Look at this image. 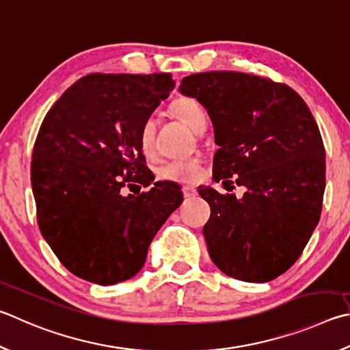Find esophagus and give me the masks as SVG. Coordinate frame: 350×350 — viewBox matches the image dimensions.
Segmentation results:
<instances>
[{
  "instance_id": "1",
  "label": "esophagus",
  "mask_w": 350,
  "mask_h": 350,
  "mask_svg": "<svg viewBox=\"0 0 350 350\" xmlns=\"http://www.w3.org/2000/svg\"><path fill=\"white\" fill-rule=\"evenodd\" d=\"M182 193H183V196L187 197V199H191V197L197 196V189L194 187H183Z\"/></svg>"
}]
</instances>
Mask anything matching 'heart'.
Masks as SVG:
<instances>
[{"label":"heart","mask_w":350,"mask_h":350,"mask_svg":"<svg viewBox=\"0 0 350 350\" xmlns=\"http://www.w3.org/2000/svg\"><path fill=\"white\" fill-rule=\"evenodd\" d=\"M173 111L182 122H185L193 131H197L202 125H206V111L199 100L194 98H179L174 100ZM139 147L144 153L153 150L154 142V120L145 119L139 130ZM202 174V162L199 157L176 159L162 163L157 168V177L162 180L189 183L196 182Z\"/></svg>","instance_id":"heart-1"}]
</instances>
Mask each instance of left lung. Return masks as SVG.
<instances>
[{
  "mask_svg": "<svg viewBox=\"0 0 350 350\" xmlns=\"http://www.w3.org/2000/svg\"><path fill=\"white\" fill-rule=\"evenodd\" d=\"M179 92L208 110L219 150L214 180L245 187L241 199L200 187L211 206L203 226L209 257L226 275L266 283L301 256L320 220L326 153L300 94L240 72L183 78Z\"/></svg>",
  "mask_w": 350,
  "mask_h": 350,
  "instance_id": "left-lung-1",
  "label": "left lung"
}]
</instances>
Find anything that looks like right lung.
Wrapping results in <instances>:
<instances>
[{
	"instance_id": "obj_1",
	"label": "right lung",
	"mask_w": 350,
	"mask_h": 350,
	"mask_svg": "<svg viewBox=\"0 0 350 350\" xmlns=\"http://www.w3.org/2000/svg\"><path fill=\"white\" fill-rule=\"evenodd\" d=\"M174 85L170 73L87 75L42 120L31 154L38 225L79 278L109 286L135 277L151 240L183 200L170 182L120 194L154 180L139 130Z\"/></svg>"
}]
</instances>
